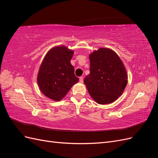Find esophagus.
<instances>
[{"instance_id":"34e87169","label":"esophagus","mask_w":158,"mask_h":158,"mask_svg":"<svg viewBox=\"0 0 158 158\" xmlns=\"http://www.w3.org/2000/svg\"><path fill=\"white\" fill-rule=\"evenodd\" d=\"M83 79H84V78L82 77V76H80V77L79 78V80H80V82L81 83H82V82H83Z\"/></svg>"}]
</instances>
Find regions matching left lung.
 Here are the masks:
<instances>
[{"label":"left lung","instance_id":"obj_1","mask_svg":"<svg viewBox=\"0 0 158 158\" xmlns=\"http://www.w3.org/2000/svg\"><path fill=\"white\" fill-rule=\"evenodd\" d=\"M90 73L84 82L88 93L98 104L111 103L121 96L127 82V70L113 50L101 47L89 55Z\"/></svg>","mask_w":158,"mask_h":158}]
</instances>
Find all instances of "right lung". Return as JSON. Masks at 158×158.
<instances>
[{
    "instance_id": "obj_1",
    "label": "right lung",
    "mask_w": 158,
    "mask_h": 158,
    "mask_svg": "<svg viewBox=\"0 0 158 158\" xmlns=\"http://www.w3.org/2000/svg\"><path fill=\"white\" fill-rule=\"evenodd\" d=\"M74 51L64 45L52 47L47 52L38 71L37 81L46 97L59 102L65 97L79 78L74 74L70 60Z\"/></svg>"
}]
</instances>
